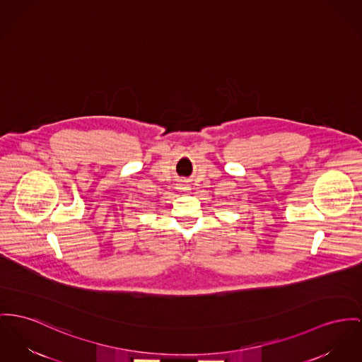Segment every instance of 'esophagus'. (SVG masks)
<instances>
[{
	"mask_svg": "<svg viewBox=\"0 0 362 362\" xmlns=\"http://www.w3.org/2000/svg\"><path fill=\"white\" fill-rule=\"evenodd\" d=\"M182 189H185V191H189V189H191V187H189L188 184H184V185H182Z\"/></svg>",
	"mask_w": 362,
	"mask_h": 362,
	"instance_id": "1",
	"label": "esophagus"
}]
</instances>
